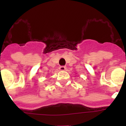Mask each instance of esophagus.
<instances>
[{
	"label": "esophagus",
	"instance_id": "esophagus-1",
	"mask_svg": "<svg viewBox=\"0 0 126 126\" xmlns=\"http://www.w3.org/2000/svg\"><path fill=\"white\" fill-rule=\"evenodd\" d=\"M66 69V67L64 66V65H61L59 67V70L60 71H65Z\"/></svg>",
	"mask_w": 126,
	"mask_h": 126
}]
</instances>
